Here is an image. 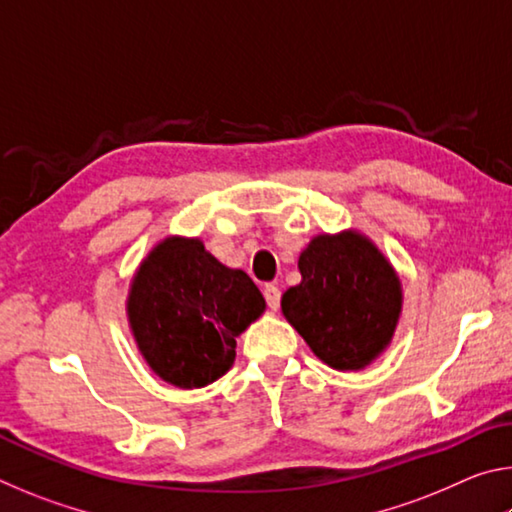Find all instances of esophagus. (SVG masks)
<instances>
[{
	"mask_svg": "<svg viewBox=\"0 0 512 512\" xmlns=\"http://www.w3.org/2000/svg\"><path fill=\"white\" fill-rule=\"evenodd\" d=\"M264 298L268 302V307H271L273 311H277V307H280V298H282V291L275 287V284H266L264 287Z\"/></svg>",
	"mask_w": 512,
	"mask_h": 512,
	"instance_id": "obj_1",
	"label": "esophagus"
}]
</instances>
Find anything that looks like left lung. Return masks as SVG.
<instances>
[{"label":"left lung","instance_id":"1","mask_svg":"<svg viewBox=\"0 0 512 512\" xmlns=\"http://www.w3.org/2000/svg\"><path fill=\"white\" fill-rule=\"evenodd\" d=\"M302 280L282 314L329 368L363 370L391 345L402 316L400 275L359 230L316 235L298 257Z\"/></svg>","mask_w":512,"mask_h":512}]
</instances>
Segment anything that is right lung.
<instances>
[{
    "instance_id": "obj_1",
    "label": "right lung",
    "mask_w": 512,
    "mask_h": 512,
    "mask_svg": "<svg viewBox=\"0 0 512 512\" xmlns=\"http://www.w3.org/2000/svg\"><path fill=\"white\" fill-rule=\"evenodd\" d=\"M266 311L255 282L221 264L198 237L169 235L131 280L126 318L133 341L162 381L192 391L235 363L237 336Z\"/></svg>"
}]
</instances>
